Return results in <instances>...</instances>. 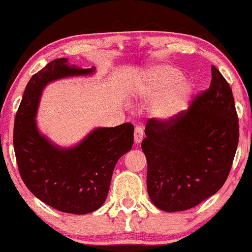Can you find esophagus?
I'll list each match as a JSON object with an SVG mask.
<instances>
[{
	"mask_svg": "<svg viewBox=\"0 0 252 252\" xmlns=\"http://www.w3.org/2000/svg\"><path fill=\"white\" fill-rule=\"evenodd\" d=\"M143 139V129L140 126H136L134 129V142L140 143Z\"/></svg>",
	"mask_w": 252,
	"mask_h": 252,
	"instance_id": "obj_1",
	"label": "esophagus"
}]
</instances>
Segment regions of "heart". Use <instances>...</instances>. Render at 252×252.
Returning a JSON list of instances; mask_svg holds the SVG:
<instances>
[{
	"instance_id": "1",
	"label": "heart",
	"mask_w": 252,
	"mask_h": 252,
	"mask_svg": "<svg viewBox=\"0 0 252 252\" xmlns=\"http://www.w3.org/2000/svg\"><path fill=\"white\" fill-rule=\"evenodd\" d=\"M182 78V72L172 65H159L148 72L143 94L150 100L159 97L151 108L153 117L170 121L187 112L192 97L193 84Z\"/></svg>"
}]
</instances>
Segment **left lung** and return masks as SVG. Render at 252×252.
I'll list each match as a JSON object with an SVG mask.
<instances>
[{
  "label": "left lung",
  "instance_id": "1",
  "mask_svg": "<svg viewBox=\"0 0 252 252\" xmlns=\"http://www.w3.org/2000/svg\"><path fill=\"white\" fill-rule=\"evenodd\" d=\"M211 83L174 120L149 119L141 148L151 201L167 212L191 209L218 192L239 141L232 90L215 65Z\"/></svg>",
  "mask_w": 252,
  "mask_h": 252
}]
</instances>
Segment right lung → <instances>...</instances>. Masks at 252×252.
<instances>
[{
  "mask_svg": "<svg viewBox=\"0 0 252 252\" xmlns=\"http://www.w3.org/2000/svg\"><path fill=\"white\" fill-rule=\"evenodd\" d=\"M93 71L69 65L66 59L51 61L29 81L14 121V152L25 186L50 207L74 215L95 211L104 203L114 167L133 144V126L99 127L76 147L61 149L40 134L34 118L49 82Z\"/></svg>",
  "mask_w": 252,
  "mask_h": 252,
  "instance_id": "right-lung-1",
  "label": "right lung"
}]
</instances>
